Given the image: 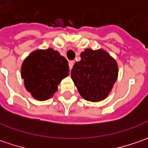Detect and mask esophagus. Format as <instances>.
<instances>
[{
	"label": "esophagus",
	"instance_id": "obj_1",
	"mask_svg": "<svg viewBox=\"0 0 148 148\" xmlns=\"http://www.w3.org/2000/svg\"><path fill=\"white\" fill-rule=\"evenodd\" d=\"M74 61H69V69H72V68L74 66Z\"/></svg>",
	"mask_w": 148,
	"mask_h": 148
}]
</instances>
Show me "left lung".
Listing matches in <instances>:
<instances>
[{
	"label": "left lung",
	"mask_w": 148,
	"mask_h": 148,
	"mask_svg": "<svg viewBox=\"0 0 148 148\" xmlns=\"http://www.w3.org/2000/svg\"><path fill=\"white\" fill-rule=\"evenodd\" d=\"M71 70V78L82 98L100 102L111 93L118 79L117 61L106 50L86 49Z\"/></svg>",
	"instance_id": "left-lung-1"
}]
</instances>
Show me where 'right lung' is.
<instances>
[{
	"mask_svg": "<svg viewBox=\"0 0 148 148\" xmlns=\"http://www.w3.org/2000/svg\"><path fill=\"white\" fill-rule=\"evenodd\" d=\"M69 63L57 50L49 48L31 52L21 64V78L26 90L36 100L54 96L63 79L69 76Z\"/></svg>",
	"mask_w": 148,
	"mask_h": 148,
	"instance_id": "obj_1",
	"label": "right lung"
}]
</instances>
